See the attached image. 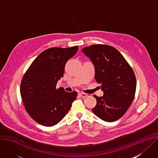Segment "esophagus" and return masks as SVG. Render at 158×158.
<instances>
[{
	"label": "esophagus",
	"mask_w": 158,
	"mask_h": 158,
	"mask_svg": "<svg viewBox=\"0 0 158 158\" xmlns=\"http://www.w3.org/2000/svg\"><path fill=\"white\" fill-rule=\"evenodd\" d=\"M79 95H80L82 98H85V97H86V96H88L87 94H85V93H79Z\"/></svg>",
	"instance_id": "34e87169"
}]
</instances>
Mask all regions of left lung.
Returning <instances> with one entry per match:
<instances>
[{
	"mask_svg": "<svg viewBox=\"0 0 158 158\" xmlns=\"http://www.w3.org/2000/svg\"><path fill=\"white\" fill-rule=\"evenodd\" d=\"M82 52L93 63L94 78L102 84L104 94L93 96L97 103L93 112L102 120L111 122L120 118L131 106L135 97L136 78L132 68L113 47L93 45Z\"/></svg>",
	"mask_w": 158,
	"mask_h": 158,
	"instance_id": "left-lung-1",
	"label": "left lung"
}]
</instances>
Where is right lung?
I'll return each instance as SVG.
<instances>
[{
  "instance_id": "right-lung-1",
  "label": "right lung",
  "mask_w": 158,
  "mask_h": 158,
  "mask_svg": "<svg viewBox=\"0 0 158 158\" xmlns=\"http://www.w3.org/2000/svg\"><path fill=\"white\" fill-rule=\"evenodd\" d=\"M78 47H52L41 52L24 74L20 93L24 108L36 122L52 127L67 113L77 96L56 85L64 73L67 60L77 52Z\"/></svg>"
}]
</instances>
